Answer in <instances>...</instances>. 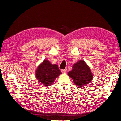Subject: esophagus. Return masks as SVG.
Instances as JSON below:
<instances>
[{
  "mask_svg": "<svg viewBox=\"0 0 121 121\" xmlns=\"http://www.w3.org/2000/svg\"><path fill=\"white\" fill-rule=\"evenodd\" d=\"M67 69H61V72H62V73H66V72H67Z\"/></svg>",
  "mask_w": 121,
  "mask_h": 121,
  "instance_id": "obj_1",
  "label": "esophagus"
}]
</instances>
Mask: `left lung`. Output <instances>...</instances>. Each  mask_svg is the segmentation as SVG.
I'll use <instances>...</instances> for the list:
<instances>
[{"instance_id": "left-lung-1", "label": "left lung", "mask_w": 121, "mask_h": 121, "mask_svg": "<svg viewBox=\"0 0 121 121\" xmlns=\"http://www.w3.org/2000/svg\"><path fill=\"white\" fill-rule=\"evenodd\" d=\"M68 75L78 87H82L90 83L93 77L90 68L82 60L73 65L72 70L69 72Z\"/></svg>"}]
</instances>
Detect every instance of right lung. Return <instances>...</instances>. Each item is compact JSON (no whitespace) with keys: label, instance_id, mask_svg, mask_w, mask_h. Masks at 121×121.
Segmentation results:
<instances>
[{"label":"right lung","instance_id":"add662e5","mask_svg":"<svg viewBox=\"0 0 121 121\" xmlns=\"http://www.w3.org/2000/svg\"><path fill=\"white\" fill-rule=\"evenodd\" d=\"M61 73L58 66L52 65L48 60H44L37 68L36 77L43 85L49 86L53 83L55 78Z\"/></svg>","mask_w":121,"mask_h":121}]
</instances>
